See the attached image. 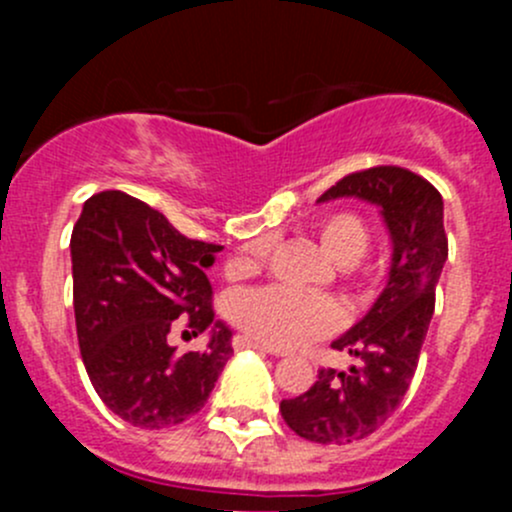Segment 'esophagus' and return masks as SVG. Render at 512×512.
Masks as SVG:
<instances>
[{"mask_svg": "<svg viewBox=\"0 0 512 512\" xmlns=\"http://www.w3.org/2000/svg\"><path fill=\"white\" fill-rule=\"evenodd\" d=\"M232 344H235V349H257V352H265V354H275V356H280V352H277V349L267 347V344H262V342H255V339L245 337V334H240V337L232 339Z\"/></svg>", "mask_w": 512, "mask_h": 512, "instance_id": "esophagus-1", "label": "esophagus"}]
</instances>
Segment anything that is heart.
Masks as SVG:
<instances>
[{
	"label": "heart",
	"instance_id": "1",
	"mask_svg": "<svg viewBox=\"0 0 512 512\" xmlns=\"http://www.w3.org/2000/svg\"><path fill=\"white\" fill-rule=\"evenodd\" d=\"M317 237L324 252L339 267H354L366 257L371 232L364 220L354 213H334L317 227ZM270 255V242L260 240L247 245L227 265L232 277L250 275L260 270ZM230 319L255 342L285 349L327 337L342 324V312L332 299L307 297L285 287H257L237 292L230 299Z\"/></svg>",
	"mask_w": 512,
	"mask_h": 512
}]
</instances>
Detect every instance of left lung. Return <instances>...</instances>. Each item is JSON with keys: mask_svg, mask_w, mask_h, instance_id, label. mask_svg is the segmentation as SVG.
Wrapping results in <instances>:
<instances>
[{"mask_svg": "<svg viewBox=\"0 0 512 512\" xmlns=\"http://www.w3.org/2000/svg\"><path fill=\"white\" fill-rule=\"evenodd\" d=\"M337 198L381 208L391 237L389 280L366 317L332 342L339 352L359 356L361 364L349 371L319 369L314 386L282 401L280 411L297 436L344 446L384 426L409 391L448 260V237L441 193L399 165L347 175L319 203Z\"/></svg>", "mask_w": 512, "mask_h": 512, "instance_id": "obj_1", "label": "left lung"}]
</instances>
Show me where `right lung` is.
Instances as JSON below:
<instances>
[{
	"label": "right lung",
	"instance_id": "add662e5",
	"mask_svg": "<svg viewBox=\"0 0 512 512\" xmlns=\"http://www.w3.org/2000/svg\"><path fill=\"white\" fill-rule=\"evenodd\" d=\"M223 247L180 235L143 200L103 190L71 232L74 312L86 374L103 404L141 428L195 416L232 356V332L215 322L205 270ZM210 326L203 353L175 355L167 334Z\"/></svg>",
	"mask_w": 512,
	"mask_h": 512
}]
</instances>
